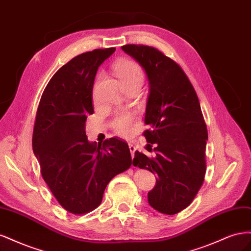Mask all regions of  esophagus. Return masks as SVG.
Wrapping results in <instances>:
<instances>
[{
    "label": "esophagus",
    "mask_w": 251,
    "mask_h": 251,
    "mask_svg": "<svg viewBox=\"0 0 251 251\" xmlns=\"http://www.w3.org/2000/svg\"><path fill=\"white\" fill-rule=\"evenodd\" d=\"M128 149H130V151H131V155H132V158H134V155H135V151H136V149L134 144L132 143H128Z\"/></svg>",
    "instance_id": "34e87169"
}]
</instances>
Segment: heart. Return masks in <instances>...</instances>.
<instances>
[{"label":"heart","mask_w":251,"mask_h":251,"mask_svg":"<svg viewBox=\"0 0 251 251\" xmlns=\"http://www.w3.org/2000/svg\"><path fill=\"white\" fill-rule=\"evenodd\" d=\"M114 69L124 85L138 83L142 86L144 74L137 63L133 60H123L117 63ZM112 126L117 134L127 137L133 132V116L128 113H119L114 117Z\"/></svg>","instance_id":"1"}]
</instances>
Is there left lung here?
<instances>
[{
	"label": "left lung",
	"instance_id": "left-lung-1",
	"mask_svg": "<svg viewBox=\"0 0 251 251\" xmlns=\"http://www.w3.org/2000/svg\"><path fill=\"white\" fill-rule=\"evenodd\" d=\"M121 49L140 64L150 85L143 136L156 155L136 151L133 164L158 176L148 194L151 206L178 214L193 202L206 172L208 135L198 96L181 67L161 51L144 45Z\"/></svg>",
	"mask_w": 251,
	"mask_h": 251
}]
</instances>
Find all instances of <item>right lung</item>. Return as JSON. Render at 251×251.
<instances>
[{
  "label": "right lung",
  "mask_w": 251,
  "mask_h": 251,
  "mask_svg": "<svg viewBox=\"0 0 251 251\" xmlns=\"http://www.w3.org/2000/svg\"><path fill=\"white\" fill-rule=\"evenodd\" d=\"M115 50L95 49L64 65L45 88L36 112L32 149L43 179L74 215L98 207L109 182L132 164L125 141L113 137L96 146L86 135L96 72Z\"/></svg>",
  "instance_id": "right-lung-1"
}]
</instances>
